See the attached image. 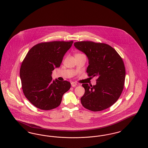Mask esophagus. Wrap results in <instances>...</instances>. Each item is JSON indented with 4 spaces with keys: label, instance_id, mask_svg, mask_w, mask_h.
Wrapping results in <instances>:
<instances>
[{
    "label": "esophagus",
    "instance_id": "1",
    "mask_svg": "<svg viewBox=\"0 0 148 148\" xmlns=\"http://www.w3.org/2000/svg\"><path fill=\"white\" fill-rule=\"evenodd\" d=\"M71 86H72L73 87H75L76 86H77V84L76 83H75V82H71Z\"/></svg>",
    "mask_w": 148,
    "mask_h": 148
}]
</instances>
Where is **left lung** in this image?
Returning a JSON list of instances; mask_svg holds the SVG:
<instances>
[{
    "label": "left lung",
    "mask_w": 148,
    "mask_h": 148,
    "mask_svg": "<svg viewBox=\"0 0 148 148\" xmlns=\"http://www.w3.org/2000/svg\"><path fill=\"white\" fill-rule=\"evenodd\" d=\"M74 45L88 57V75L97 78L95 86L82 84L85 90L80 98L82 105L93 112L110 107L118 100L124 88L125 70L122 57L105 43L82 41Z\"/></svg>",
    "instance_id": "8db88e82"
}]
</instances>
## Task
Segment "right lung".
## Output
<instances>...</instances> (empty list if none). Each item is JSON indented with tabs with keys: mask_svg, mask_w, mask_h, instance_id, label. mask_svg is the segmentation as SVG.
Instances as JSON below:
<instances>
[{
	"mask_svg": "<svg viewBox=\"0 0 148 148\" xmlns=\"http://www.w3.org/2000/svg\"><path fill=\"white\" fill-rule=\"evenodd\" d=\"M73 41H53L33 46L23 60L20 75L24 95L35 107L48 110L58 107L70 83L53 80L52 71L59 68Z\"/></svg>",
	"mask_w": 148,
	"mask_h": 148,
	"instance_id": "add662e5",
	"label": "right lung"
}]
</instances>
